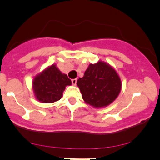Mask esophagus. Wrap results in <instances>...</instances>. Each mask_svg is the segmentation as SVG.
<instances>
[{
	"label": "esophagus",
	"instance_id": "1",
	"mask_svg": "<svg viewBox=\"0 0 160 160\" xmlns=\"http://www.w3.org/2000/svg\"><path fill=\"white\" fill-rule=\"evenodd\" d=\"M77 79H72V85H74V86H75V85L77 84Z\"/></svg>",
	"mask_w": 160,
	"mask_h": 160
}]
</instances>
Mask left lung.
Listing matches in <instances>:
<instances>
[{
	"label": "left lung",
	"instance_id": "obj_1",
	"mask_svg": "<svg viewBox=\"0 0 160 160\" xmlns=\"http://www.w3.org/2000/svg\"><path fill=\"white\" fill-rule=\"evenodd\" d=\"M77 85L84 102L94 108L110 105L122 90V80L117 71L102 60L90 64Z\"/></svg>",
	"mask_w": 160,
	"mask_h": 160
}]
</instances>
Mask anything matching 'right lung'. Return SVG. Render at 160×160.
Masks as SVG:
<instances>
[{"instance_id":"obj_1","label":"right lung","mask_w":160,"mask_h":160,"mask_svg":"<svg viewBox=\"0 0 160 160\" xmlns=\"http://www.w3.org/2000/svg\"><path fill=\"white\" fill-rule=\"evenodd\" d=\"M71 84L72 82L67 74L62 73L56 64H52L34 77L32 90L35 99L49 104L60 100L66 87Z\"/></svg>"}]
</instances>
